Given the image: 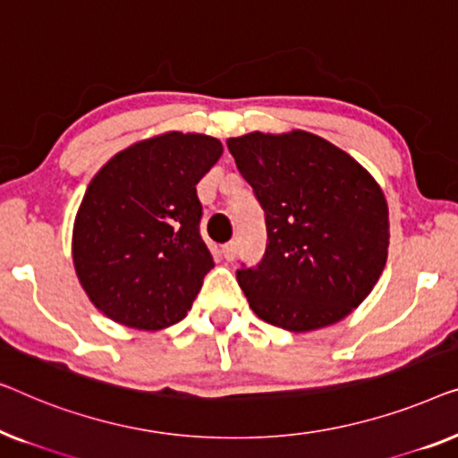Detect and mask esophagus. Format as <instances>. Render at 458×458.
Segmentation results:
<instances>
[{
  "instance_id": "1",
  "label": "esophagus",
  "mask_w": 458,
  "mask_h": 458,
  "mask_svg": "<svg viewBox=\"0 0 458 458\" xmlns=\"http://www.w3.org/2000/svg\"><path fill=\"white\" fill-rule=\"evenodd\" d=\"M222 253H224V259H226V261H234V257H236V253H238V244H236V241H230V242L224 244Z\"/></svg>"
}]
</instances>
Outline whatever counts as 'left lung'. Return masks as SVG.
<instances>
[{"label": "left lung", "instance_id": "1", "mask_svg": "<svg viewBox=\"0 0 458 458\" xmlns=\"http://www.w3.org/2000/svg\"><path fill=\"white\" fill-rule=\"evenodd\" d=\"M266 211L267 249L238 269L257 318L288 332L338 324L376 286L388 259V203L355 157L307 131L228 139Z\"/></svg>", "mask_w": 458, "mask_h": 458}]
</instances>
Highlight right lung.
Masks as SVG:
<instances>
[{
    "mask_svg": "<svg viewBox=\"0 0 458 458\" xmlns=\"http://www.w3.org/2000/svg\"><path fill=\"white\" fill-rule=\"evenodd\" d=\"M222 151L208 134L164 132L115 153L89 182L72 261L106 318L145 332L186 318L214 267L199 234L197 182Z\"/></svg>",
    "mask_w": 458,
    "mask_h": 458,
    "instance_id": "1",
    "label": "right lung"
}]
</instances>
